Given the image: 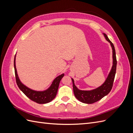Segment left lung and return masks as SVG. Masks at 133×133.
Masks as SVG:
<instances>
[{
    "label": "left lung",
    "mask_w": 133,
    "mask_h": 133,
    "mask_svg": "<svg viewBox=\"0 0 133 133\" xmlns=\"http://www.w3.org/2000/svg\"><path fill=\"white\" fill-rule=\"evenodd\" d=\"M103 34L107 41L110 43L112 50V65L105 81L101 86L96 88V89L91 90H79L75 86L74 80L73 78H71L74 95L76 99L83 103L92 104L98 102L109 93L112 89L116 73L117 61H116L115 50L113 44L109 39L107 35L105 33H103Z\"/></svg>",
    "instance_id": "obj_1"
}]
</instances>
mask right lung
Returning a JSON list of instances; mask_svg holds the SVG:
<instances>
[{
    "label": "right lung",
    "instance_id": "add662e5",
    "mask_svg": "<svg viewBox=\"0 0 133 133\" xmlns=\"http://www.w3.org/2000/svg\"><path fill=\"white\" fill-rule=\"evenodd\" d=\"M15 56L16 54L14 57V65L16 82H17V85L21 90L28 98L38 104H46L53 100L57 95L60 82L64 76V74L63 73L58 76L52 82L50 87L46 90L44 91H36L32 90L25 85H24L19 78L15 66Z\"/></svg>",
    "mask_w": 133,
    "mask_h": 133
}]
</instances>
